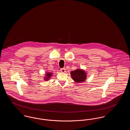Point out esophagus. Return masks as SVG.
<instances>
[{"instance_id":"34e87169","label":"esophagus","mask_w":130,"mask_h":130,"mask_svg":"<svg viewBox=\"0 0 130 130\" xmlns=\"http://www.w3.org/2000/svg\"><path fill=\"white\" fill-rule=\"evenodd\" d=\"M60 71H61V72H62V73H65V72H66V70H65V68H62V69H60Z\"/></svg>"}]
</instances>
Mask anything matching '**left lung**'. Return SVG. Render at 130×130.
Returning <instances> with one entry per match:
<instances>
[{
  "label": "left lung",
  "instance_id": "left-lung-1",
  "mask_svg": "<svg viewBox=\"0 0 130 130\" xmlns=\"http://www.w3.org/2000/svg\"><path fill=\"white\" fill-rule=\"evenodd\" d=\"M71 75L73 79L76 83L83 82L86 79V74L85 72L80 69L72 71Z\"/></svg>",
  "mask_w": 130,
  "mask_h": 130
}]
</instances>
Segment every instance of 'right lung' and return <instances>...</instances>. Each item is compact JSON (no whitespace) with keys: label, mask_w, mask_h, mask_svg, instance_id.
<instances>
[{"label":"right lung","mask_w":130,"mask_h":130,"mask_svg":"<svg viewBox=\"0 0 130 130\" xmlns=\"http://www.w3.org/2000/svg\"><path fill=\"white\" fill-rule=\"evenodd\" d=\"M46 77L45 78V80H48L49 79H50V78L51 77V76L52 75V73H47L46 74Z\"/></svg>","instance_id":"1"}]
</instances>
